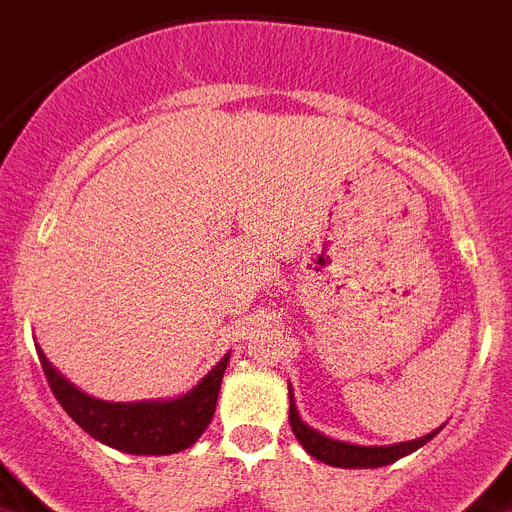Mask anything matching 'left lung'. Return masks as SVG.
Returning a JSON list of instances; mask_svg holds the SVG:
<instances>
[{"label": "left lung", "mask_w": 512, "mask_h": 512, "mask_svg": "<svg viewBox=\"0 0 512 512\" xmlns=\"http://www.w3.org/2000/svg\"><path fill=\"white\" fill-rule=\"evenodd\" d=\"M290 429H293L295 439L306 447V453L314 455L316 460L322 463H329V466L337 468H379V466H390L403 455L413 453L421 445H426L429 439L434 437L432 432L421 439H413V442H398V445L390 447H361V445H348V442H337V439H329L324 434L314 432L311 426H306L298 416L293 405V395H290Z\"/></svg>", "instance_id": "obj_1"}]
</instances>
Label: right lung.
Returning a JSON list of instances; mask_svg holds the SVG:
<instances>
[{
  "label": "right lung",
  "mask_w": 512,
  "mask_h": 512,
  "mask_svg": "<svg viewBox=\"0 0 512 512\" xmlns=\"http://www.w3.org/2000/svg\"><path fill=\"white\" fill-rule=\"evenodd\" d=\"M38 361H41L54 398L83 432L114 450L133 455H170L193 445L214 416L219 384L227 369L225 356L201 379L198 387L177 400L107 403V400L91 398L59 377L44 353H38Z\"/></svg>",
  "instance_id": "obj_1"
}]
</instances>
